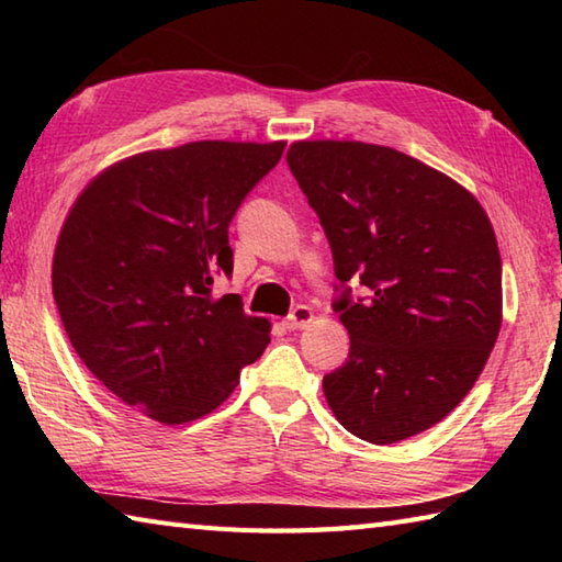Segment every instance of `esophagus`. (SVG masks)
Wrapping results in <instances>:
<instances>
[{
    "mask_svg": "<svg viewBox=\"0 0 562 562\" xmlns=\"http://www.w3.org/2000/svg\"><path fill=\"white\" fill-rule=\"evenodd\" d=\"M312 321H314V312H312V308L300 304V306L292 308V314H290L288 318H284V328L302 330V328H306L308 324H312Z\"/></svg>",
    "mask_w": 562,
    "mask_h": 562,
    "instance_id": "esophagus-1",
    "label": "esophagus"
}]
</instances>
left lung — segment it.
Masks as SVG:
<instances>
[{"mask_svg":"<svg viewBox=\"0 0 562 562\" xmlns=\"http://www.w3.org/2000/svg\"><path fill=\"white\" fill-rule=\"evenodd\" d=\"M290 171L340 280L350 355L324 376L338 423L372 445L420 435L481 376L503 324V260L481 202L398 149L294 142ZM370 296L349 300V282Z\"/></svg>","mask_w":562,"mask_h":562,"instance_id":"obj_1","label":"left lung"}]
</instances>
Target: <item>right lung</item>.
<instances>
[{"label": "right lung", "mask_w": 562, "mask_h": 562, "mask_svg": "<svg viewBox=\"0 0 562 562\" xmlns=\"http://www.w3.org/2000/svg\"><path fill=\"white\" fill-rule=\"evenodd\" d=\"M284 142L202 139L142 151L81 190L59 232L53 296L71 348L151 420L183 425L232 396L270 342L238 294L229 222Z\"/></svg>", "instance_id": "obj_1"}]
</instances>
